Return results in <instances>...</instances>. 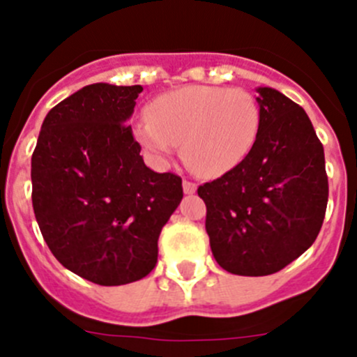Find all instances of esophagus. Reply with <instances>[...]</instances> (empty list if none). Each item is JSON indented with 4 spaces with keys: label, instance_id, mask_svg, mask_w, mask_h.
Returning <instances> with one entry per match:
<instances>
[{
    "label": "esophagus",
    "instance_id": "34e87169",
    "mask_svg": "<svg viewBox=\"0 0 357 357\" xmlns=\"http://www.w3.org/2000/svg\"><path fill=\"white\" fill-rule=\"evenodd\" d=\"M183 192L185 194H194L196 192V189H197V185L194 182H190V180H183Z\"/></svg>",
    "mask_w": 357,
    "mask_h": 357
}]
</instances>
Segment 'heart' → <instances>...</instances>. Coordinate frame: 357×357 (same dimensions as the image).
Returning a JSON list of instances; mask_svg holds the SVG:
<instances>
[{
  "instance_id": "obj_1",
  "label": "heart",
  "mask_w": 357,
  "mask_h": 357,
  "mask_svg": "<svg viewBox=\"0 0 357 357\" xmlns=\"http://www.w3.org/2000/svg\"><path fill=\"white\" fill-rule=\"evenodd\" d=\"M259 130L260 109L248 91L189 84L154 98L135 137L158 163H167L180 144L194 174L217 177L248 156Z\"/></svg>"
}]
</instances>
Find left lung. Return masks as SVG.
<instances>
[{
    "label": "left lung",
    "mask_w": 357,
    "mask_h": 357,
    "mask_svg": "<svg viewBox=\"0 0 357 357\" xmlns=\"http://www.w3.org/2000/svg\"><path fill=\"white\" fill-rule=\"evenodd\" d=\"M260 130L248 156L199 185L211 253L238 276H269L298 259L323 225L324 151L309 116L269 86L257 88Z\"/></svg>",
    "instance_id": "obj_1"
}]
</instances>
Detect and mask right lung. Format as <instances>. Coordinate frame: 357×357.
Here are the masks:
<instances>
[{"label":"right lung","instance_id":"1","mask_svg":"<svg viewBox=\"0 0 357 357\" xmlns=\"http://www.w3.org/2000/svg\"><path fill=\"white\" fill-rule=\"evenodd\" d=\"M144 88L93 83L59 102L31 160L33 208L55 259L102 287L146 278L182 201V178L146 167L133 139Z\"/></svg>","mask_w":357,"mask_h":357}]
</instances>
